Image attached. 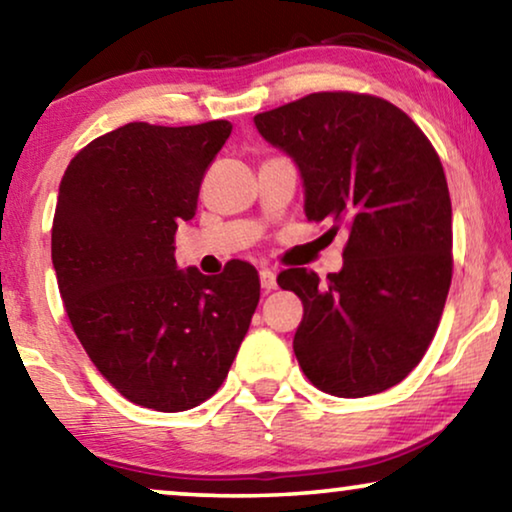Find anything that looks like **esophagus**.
I'll return each instance as SVG.
<instances>
[{
	"instance_id": "esophagus-1",
	"label": "esophagus",
	"mask_w": 512,
	"mask_h": 512,
	"mask_svg": "<svg viewBox=\"0 0 512 512\" xmlns=\"http://www.w3.org/2000/svg\"><path fill=\"white\" fill-rule=\"evenodd\" d=\"M258 277H261V286L265 291H272V289H277V275H275V270H270V268H263L261 272H258Z\"/></svg>"
}]
</instances>
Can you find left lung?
I'll list each match as a JSON object with an SVG mask.
<instances>
[{"instance_id":"1","label":"left lung","mask_w":512,"mask_h":512,"mask_svg":"<svg viewBox=\"0 0 512 512\" xmlns=\"http://www.w3.org/2000/svg\"><path fill=\"white\" fill-rule=\"evenodd\" d=\"M296 163L305 216L349 228L345 265L326 284L289 268L277 284L303 300L293 352L314 387L361 398L422 361L452 282V202L436 149L394 104L312 93L254 116Z\"/></svg>"}]
</instances>
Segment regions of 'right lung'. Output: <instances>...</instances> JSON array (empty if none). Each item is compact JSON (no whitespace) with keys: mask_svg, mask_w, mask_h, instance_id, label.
Masks as SVG:
<instances>
[{"mask_svg":"<svg viewBox=\"0 0 512 512\" xmlns=\"http://www.w3.org/2000/svg\"><path fill=\"white\" fill-rule=\"evenodd\" d=\"M230 130L128 123L76 153L60 181L51 258L67 317L111 387L158 412L216 394L261 298L254 265L207 277L174 258Z\"/></svg>","mask_w":512,"mask_h":512,"instance_id":"add662e5","label":"right lung"}]
</instances>
